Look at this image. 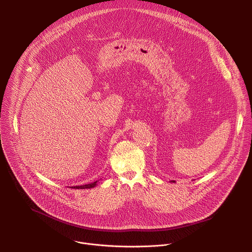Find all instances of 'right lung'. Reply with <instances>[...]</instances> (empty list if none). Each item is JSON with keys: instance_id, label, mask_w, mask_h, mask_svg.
<instances>
[{"instance_id": "add662e5", "label": "right lung", "mask_w": 252, "mask_h": 252, "mask_svg": "<svg viewBox=\"0 0 252 252\" xmlns=\"http://www.w3.org/2000/svg\"><path fill=\"white\" fill-rule=\"evenodd\" d=\"M98 183V181H95L92 184H89V185H84V186H78V187H74V189H93L96 186V184Z\"/></svg>"}]
</instances>
